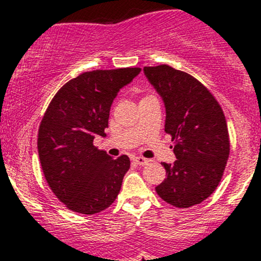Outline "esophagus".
Instances as JSON below:
<instances>
[{
	"instance_id": "34e87169",
	"label": "esophagus",
	"mask_w": 261,
	"mask_h": 261,
	"mask_svg": "<svg viewBox=\"0 0 261 261\" xmlns=\"http://www.w3.org/2000/svg\"><path fill=\"white\" fill-rule=\"evenodd\" d=\"M134 162L136 164H139V166H146V164L148 163V160H146V158L143 157H135Z\"/></svg>"
}]
</instances>
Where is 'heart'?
I'll list each match as a JSON object with an SVG mask.
<instances>
[{
    "mask_svg": "<svg viewBox=\"0 0 261 261\" xmlns=\"http://www.w3.org/2000/svg\"><path fill=\"white\" fill-rule=\"evenodd\" d=\"M148 98H154V97H153V95H152V94H146V95H143L142 99H141V100H143V99H148Z\"/></svg>",
    "mask_w": 261,
    "mask_h": 261,
    "instance_id": "heart-1",
    "label": "heart"
}]
</instances>
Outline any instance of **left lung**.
<instances>
[{
  "label": "left lung",
  "mask_w": 261,
  "mask_h": 261,
  "mask_svg": "<svg viewBox=\"0 0 261 261\" xmlns=\"http://www.w3.org/2000/svg\"><path fill=\"white\" fill-rule=\"evenodd\" d=\"M146 77L166 106L164 131L174 141L176 161L162 163L166 179L155 188L161 199L179 208L202 202L216 190L229 155L222 108L195 77L168 65L147 66Z\"/></svg>",
  "instance_id": "1"
}]
</instances>
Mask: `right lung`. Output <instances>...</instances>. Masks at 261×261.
I'll list each match as a JSON object with an SVG mask.
<instances>
[{
	"instance_id": "obj_1",
	"label": "right lung",
	"mask_w": 261,
	"mask_h": 261,
	"mask_svg": "<svg viewBox=\"0 0 261 261\" xmlns=\"http://www.w3.org/2000/svg\"><path fill=\"white\" fill-rule=\"evenodd\" d=\"M140 67L83 72L65 83L50 101L38 133V152L47 184L67 208L94 215L118 197L130 158L116 160L93 145L106 136L110 107Z\"/></svg>"
}]
</instances>
